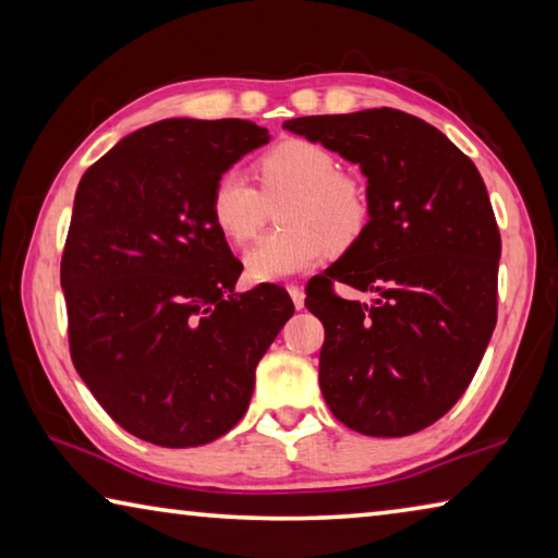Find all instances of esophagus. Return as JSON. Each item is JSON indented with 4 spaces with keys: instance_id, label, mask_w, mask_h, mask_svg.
Returning a JSON list of instances; mask_svg holds the SVG:
<instances>
[{
    "instance_id": "esophagus-1",
    "label": "esophagus",
    "mask_w": 558,
    "mask_h": 558,
    "mask_svg": "<svg viewBox=\"0 0 558 558\" xmlns=\"http://www.w3.org/2000/svg\"><path fill=\"white\" fill-rule=\"evenodd\" d=\"M288 292H290L292 302H295V307L302 310V305H305V290H302L300 286H288Z\"/></svg>"
}]
</instances>
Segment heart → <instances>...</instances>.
I'll use <instances>...</instances> for the list:
<instances>
[{
    "mask_svg": "<svg viewBox=\"0 0 558 558\" xmlns=\"http://www.w3.org/2000/svg\"><path fill=\"white\" fill-rule=\"evenodd\" d=\"M260 189L239 169H226L211 189V219L235 245L253 241L268 202L290 196L280 209L286 226L245 253L253 282H280L315 268L329 253H344L362 239L372 216L369 192L339 159L313 140L290 137L258 159Z\"/></svg>",
    "mask_w": 558,
    "mask_h": 558,
    "instance_id": "1",
    "label": "heart"
}]
</instances>
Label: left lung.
<instances>
[{
	"instance_id": "obj_1",
	"label": "left lung",
	"mask_w": 558,
	"mask_h": 558,
	"mask_svg": "<svg viewBox=\"0 0 558 558\" xmlns=\"http://www.w3.org/2000/svg\"><path fill=\"white\" fill-rule=\"evenodd\" d=\"M286 130L369 179L366 231L305 300L325 325L329 411L374 438L428 428L465 393L497 323L502 241L483 177L440 130L393 108L295 118ZM335 281L377 300L347 301Z\"/></svg>"
}]
</instances>
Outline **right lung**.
<instances>
[{"instance_id":"add662e5","label":"right lung","mask_w":558,"mask_h":558,"mask_svg":"<svg viewBox=\"0 0 558 558\" xmlns=\"http://www.w3.org/2000/svg\"><path fill=\"white\" fill-rule=\"evenodd\" d=\"M268 143L251 120L169 118L83 174L61 256L75 372L118 426L162 448L229 433L256 366L295 313L280 286L233 295L241 260L211 219V189Z\"/></svg>"}]
</instances>
